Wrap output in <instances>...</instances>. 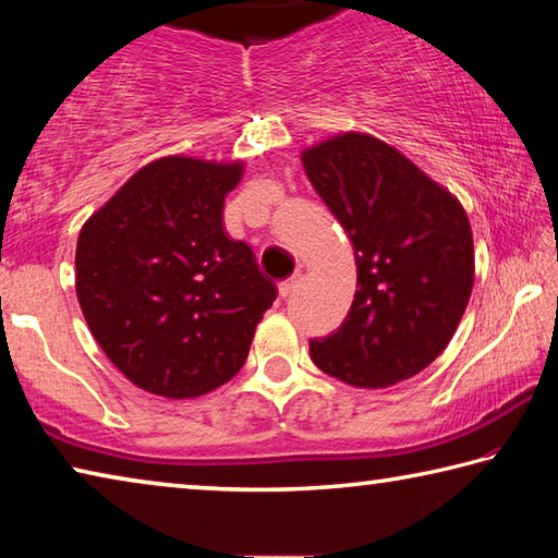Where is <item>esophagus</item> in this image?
I'll list each match as a JSON object with an SVG mask.
<instances>
[{
  "label": "esophagus",
  "instance_id": "obj_1",
  "mask_svg": "<svg viewBox=\"0 0 558 558\" xmlns=\"http://www.w3.org/2000/svg\"><path fill=\"white\" fill-rule=\"evenodd\" d=\"M300 280H302V272H295V276H290L288 280H282L280 282V298H290L292 292H295V288L300 286Z\"/></svg>",
  "mask_w": 558,
  "mask_h": 558
}]
</instances>
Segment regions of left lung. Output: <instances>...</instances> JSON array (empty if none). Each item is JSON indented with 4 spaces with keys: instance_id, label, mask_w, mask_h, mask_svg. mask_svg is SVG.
<instances>
[{
    "instance_id": "left-lung-1",
    "label": "left lung",
    "mask_w": 558,
    "mask_h": 558,
    "mask_svg": "<svg viewBox=\"0 0 558 558\" xmlns=\"http://www.w3.org/2000/svg\"><path fill=\"white\" fill-rule=\"evenodd\" d=\"M302 167L356 258L349 315L335 335L310 342V356L359 389L411 379L448 347L468 307L475 248L465 209L366 132L302 149Z\"/></svg>"
}]
</instances>
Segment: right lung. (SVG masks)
<instances>
[{"mask_svg":"<svg viewBox=\"0 0 558 558\" xmlns=\"http://www.w3.org/2000/svg\"><path fill=\"white\" fill-rule=\"evenodd\" d=\"M243 162L184 155L132 174L83 223L75 295L102 352L165 399H194L233 379L278 290L243 241L229 239L223 199Z\"/></svg>","mask_w":558,"mask_h":558,"instance_id":"right-lung-1","label":"right lung"}]
</instances>
